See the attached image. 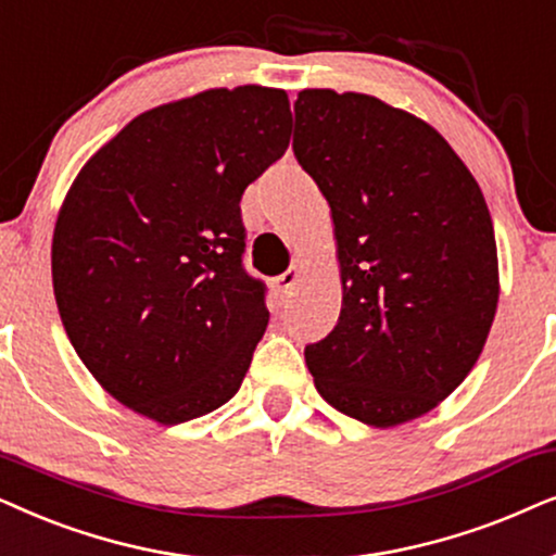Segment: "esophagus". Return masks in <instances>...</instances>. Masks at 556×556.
Wrapping results in <instances>:
<instances>
[{"mask_svg": "<svg viewBox=\"0 0 556 556\" xmlns=\"http://www.w3.org/2000/svg\"><path fill=\"white\" fill-rule=\"evenodd\" d=\"M298 282H300V269H298V266H290V269H287L285 274H279V277L274 279V287H277V292L292 294L294 285H298Z\"/></svg>", "mask_w": 556, "mask_h": 556, "instance_id": "1", "label": "esophagus"}]
</instances>
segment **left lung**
<instances>
[{"label": "left lung", "instance_id": "1", "mask_svg": "<svg viewBox=\"0 0 556 556\" xmlns=\"http://www.w3.org/2000/svg\"><path fill=\"white\" fill-rule=\"evenodd\" d=\"M294 157L330 205L343 307L305 348L315 389L371 427L434 409L465 381L498 305L493 220L438 129L376 96L305 88Z\"/></svg>", "mask_w": 556, "mask_h": 556}]
</instances>
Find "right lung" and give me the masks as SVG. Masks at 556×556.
Instances as JSON below:
<instances>
[{"mask_svg":"<svg viewBox=\"0 0 556 556\" xmlns=\"http://www.w3.org/2000/svg\"><path fill=\"white\" fill-rule=\"evenodd\" d=\"M290 131L282 88H211L131 118L73 180L58 313L93 379L142 417L180 425L239 391L269 323L239 203Z\"/></svg>","mask_w":556,"mask_h":556,"instance_id":"1","label":"right lung"}]
</instances>
